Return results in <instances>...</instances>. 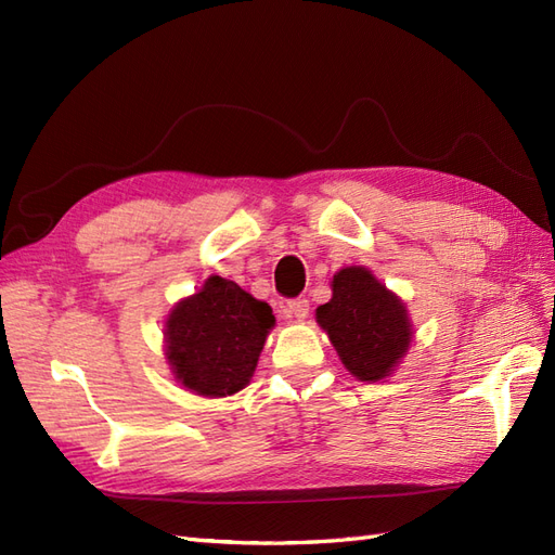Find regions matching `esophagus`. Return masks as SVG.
<instances>
[{
    "mask_svg": "<svg viewBox=\"0 0 555 555\" xmlns=\"http://www.w3.org/2000/svg\"><path fill=\"white\" fill-rule=\"evenodd\" d=\"M310 312V300L308 298H289L287 304L282 306V314L284 317H296V319H304Z\"/></svg>",
    "mask_w": 555,
    "mask_h": 555,
    "instance_id": "1",
    "label": "esophagus"
}]
</instances>
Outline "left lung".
<instances>
[{
	"instance_id": "left-lung-1",
	"label": "left lung",
	"mask_w": 555,
	"mask_h": 555,
	"mask_svg": "<svg viewBox=\"0 0 555 555\" xmlns=\"http://www.w3.org/2000/svg\"><path fill=\"white\" fill-rule=\"evenodd\" d=\"M317 322L361 382L389 375L412 338L405 306L361 266L333 275V298L317 308Z\"/></svg>"
}]
</instances>
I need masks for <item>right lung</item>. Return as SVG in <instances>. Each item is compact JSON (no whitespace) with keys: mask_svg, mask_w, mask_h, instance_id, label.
<instances>
[{"mask_svg":"<svg viewBox=\"0 0 555 555\" xmlns=\"http://www.w3.org/2000/svg\"><path fill=\"white\" fill-rule=\"evenodd\" d=\"M273 310L236 282L212 275L178 304L166 322V357L176 377L198 396H231L255 373Z\"/></svg>","mask_w":555,"mask_h":555,"instance_id":"1","label":"right lung"}]
</instances>
